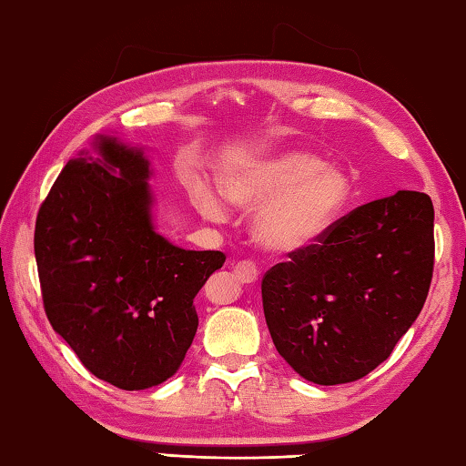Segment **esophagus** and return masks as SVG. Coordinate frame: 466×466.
I'll return each mask as SVG.
<instances>
[{
	"mask_svg": "<svg viewBox=\"0 0 466 466\" xmlns=\"http://www.w3.org/2000/svg\"><path fill=\"white\" fill-rule=\"evenodd\" d=\"M258 274H259V270L254 262H238L233 268V276L241 284H254L258 280Z\"/></svg>",
	"mask_w": 466,
	"mask_h": 466,
	"instance_id": "obj_1",
	"label": "esophagus"
}]
</instances>
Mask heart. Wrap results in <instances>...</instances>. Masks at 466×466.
I'll return each instance as SVG.
<instances>
[{
    "label": "heart",
    "mask_w": 466,
    "mask_h": 466,
    "mask_svg": "<svg viewBox=\"0 0 466 466\" xmlns=\"http://www.w3.org/2000/svg\"><path fill=\"white\" fill-rule=\"evenodd\" d=\"M220 198L239 210H254L251 233L276 256L300 254L321 243L354 196V179L344 167L303 151H276L246 159L218 174ZM194 204L212 223L227 212L217 194L198 190Z\"/></svg>",
    "instance_id": "heart-1"
}]
</instances>
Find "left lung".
I'll return each mask as SVG.
<instances>
[{"label": "left lung", "mask_w": 466, "mask_h": 466, "mask_svg": "<svg viewBox=\"0 0 466 466\" xmlns=\"http://www.w3.org/2000/svg\"><path fill=\"white\" fill-rule=\"evenodd\" d=\"M434 270V204L397 190L362 204L321 243L262 280L268 329L305 380L341 385L393 352L426 303Z\"/></svg>", "instance_id": "left-lung-1"}]
</instances>
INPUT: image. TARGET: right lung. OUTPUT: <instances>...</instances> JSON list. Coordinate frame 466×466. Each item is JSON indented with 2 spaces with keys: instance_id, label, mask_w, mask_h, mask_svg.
Returning a JSON list of instances; mask_svg holds the SVG:
<instances>
[{
  "instance_id": "1",
  "label": "right lung",
  "mask_w": 466,
  "mask_h": 466,
  "mask_svg": "<svg viewBox=\"0 0 466 466\" xmlns=\"http://www.w3.org/2000/svg\"><path fill=\"white\" fill-rule=\"evenodd\" d=\"M92 150L67 161L38 210L45 311L89 372L143 390L182 366L198 329L194 297L225 256L157 233L145 147L96 135Z\"/></svg>"
}]
</instances>
